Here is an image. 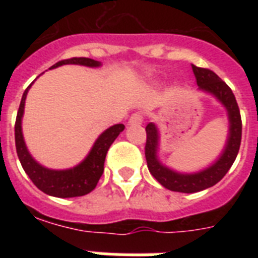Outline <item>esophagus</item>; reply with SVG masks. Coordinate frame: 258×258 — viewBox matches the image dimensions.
Instances as JSON below:
<instances>
[{"mask_svg":"<svg viewBox=\"0 0 258 258\" xmlns=\"http://www.w3.org/2000/svg\"><path fill=\"white\" fill-rule=\"evenodd\" d=\"M143 123V116L141 113H133L128 119V125H139Z\"/></svg>","mask_w":258,"mask_h":258,"instance_id":"obj_1","label":"esophagus"}]
</instances>
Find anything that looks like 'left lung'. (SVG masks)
Instances as JSON below:
<instances>
[{
  "label": "left lung",
  "instance_id": "8db88e82",
  "mask_svg": "<svg viewBox=\"0 0 258 258\" xmlns=\"http://www.w3.org/2000/svg\"><path fill=\"white\" fill-rule=\"evenodd\" d=\"M194 76H196L198 91L212 95L218 103L224 105L228 113L229 130L228 138L225 142L224 150L220 157L213 162L212 165L196 172H180L171 169L159 159V143L161 135L159 128L155 123H149L146 125V161L151 175L163 186L171 191L178 192H197L202 191L218 183L225 174L229 171L234 163L240 150L241 134H242V123L236 97L228 84L222 82L213 71L206 68L191 66Z\"/></svg>",
  "mask_w": 258,
  "mask_h": 258
}]
</instances>
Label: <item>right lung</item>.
<instances>
[{
  "label": "right lung",
  "mask_w": 258,
  "mask_h": 258,
  "mask_svg": "<svg viewBox=\"0 0 258 258\" xmlns=\"http://www.w3.org/2000/svg\"><path fill=\"white\" fill-rule=\"evenodd\" d=\"M67 64L84 66L89 67V68L101 67L100 61H96L92 58L74 57L56 62L50 68H57V67L67 66ZM32 84L25 89V92L22 95L20 108H18L17 112V119H16V125H14L16 150H17L18 159L21 162L22 169L28 174L30 180L48 196L57 197V198H72V197L86 196L96 187L97 182L104 171V161L107 151L113 143V141L119 137V134L124 130V124H113L105 131H103L97 137L92 149L89 150V153L87 154V157L79 165L64 170L48 169L45 166H42L41 163H38L32 157V154L29 153V150L26 147L24 134H22V116H24V109H25L26 95L29 92Z\"/></svg>",
  "instance_id": "add662e5"
}]
</instances>
